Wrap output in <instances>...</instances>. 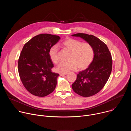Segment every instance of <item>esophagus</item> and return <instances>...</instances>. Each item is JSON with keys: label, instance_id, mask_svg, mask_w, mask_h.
<instances>
[{"label": "esophagus", "instance_id": "esophagus-1", "mask_svg": "<svg viewBox=\"0 0 131 131\" xmlns=\"http://www.w3.org/2000/svg\"><path fill=\"white\" fill-rule=\"evenodd\" d=\"M67 73H60V76H65V75H66Z\"/></svg>", "mask_w": 131, "mask_h": 131}]
</instances>
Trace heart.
Here are the masks:
<instances>
[{"instance_id": "obj_1", "label": "heart", "mask_w": 131, "mask_h": 131, "mask_svg": "<svg viewBox=\"0 0 131 131\" xmlns=\"http://www.w3.org/2000/svg\"><path fill=\"white\" fill-rule=\"evenodd\" d=\"M62 46L69 51L67 62H61L57 67V70L60 73H68L76 70L77 67L79 70L88 68L92 63L94 58V49L88 42L81 41L73 38H68L62 43ZM49 55L51 61L55 64L59 62V49L57 45L52 46L49 51Z\"/></svg>"}]
</instances>
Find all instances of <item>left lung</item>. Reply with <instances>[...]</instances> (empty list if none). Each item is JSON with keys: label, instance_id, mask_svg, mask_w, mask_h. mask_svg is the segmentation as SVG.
I'll return each mask as SVG.
<instances>
[{"label": "left lung", "instance_id": "obj_1", "mask_svg": "<svg viewBox=\"0 0 131 131\" xmlns=\"http://www.w3.org/2000/svg\"><path fill=\"white\" fill-rule=\"evenodd\" d=\"M71 36L80 37L94 49L93 60L86 69L77 74L72 84L73 91L83 97H90L99 93L107 82L112 70L113 60L107 45L96 37L84 33Z\"/></svg>", "mask_w": 131, "mask_h": 131}]
</instances>
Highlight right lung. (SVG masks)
<instances>
[{
    "mask_svg": "<svg viewBox=\"0 0 131 131\" xmlns=\"http://www.w3.org/2000/svg\"><path fill=\"white\" fill-rule=\"evenodd\" d=\"M60 39L57 35L39 34L26 42L22 49L18 61V73L24 86L35 96H47L57 86L59 74L51 70L54 65L49 51Z\"/></svg>",
    "mask_w": 131,
    "mask_h": 131,
    "instance_id": "right-lung-1",
    "label": "right lung"
}]
</instances>
